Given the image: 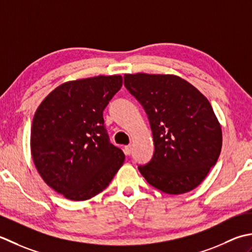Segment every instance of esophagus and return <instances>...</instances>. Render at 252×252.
<instances>
[{
  "instance_id": "obj_1",
  "label": "esophagus",
  "mask_w": 252,
  "mask_h": 252,
  "mask_svg": "<svg viewBox=\"0 0 252 252\" xmlns=\"http://www.w3.org/2000/svg\"><path fill=\"white\" fill-rule=\"evenodd\" d=\"M131 150H132L131 146H126V147L124 148V152H125V155H126V156H130Z\"/></svg>"
}]
</instances>
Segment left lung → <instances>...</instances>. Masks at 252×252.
<instances>
[{
  "label": "left lung",
  "mask_w": 252,
  "mask_h": 252,
  "mask_svg": "<svg viewBox=\"0 0 252 252\" xmlns=\"http://www.w3.org/2000/svg\"><path fill=\"white\" fill-rule=\"evenodd\" d=\"M124 85L150 122L155 153L138 166L146 181L168 194L199 186L222 149V128L209 100L175 75L126 74Z\"/></svg>",
  "instance_id": "1"
}]
</instances>
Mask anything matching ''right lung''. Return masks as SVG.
I'll return each instance as SVG.
<instances>
[{"instance_id": "right-lung-1", "label": "right lung", "mask_w": 252, "mask_h": 252, "mask_svg": "<svg viewBox=\"0 0 252 252\" xmlns=\"http://www.w3.org/2000/svg\"><path fill=\"white\" fill-rule=\"evenodd\" d=\"M123 77L67 81L50 92L34 113L30 149L45 184L66 199L85 201L109 186L125 160L104 127L103 111Z\"/></svg>"}]
</instances>
